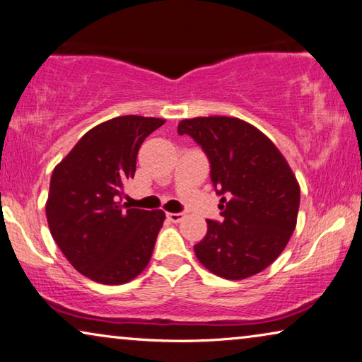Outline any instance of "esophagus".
Segmentation results:
<instances>
[{
    "label": "esophagus",
    "mask_w": 362,
    "mask_h": 362,
    "mask_svg": "<svg viewBox=\"0 0 362 362\" xmlns=\"http://www.w3.org/2000/svg\"><path fill=\"white\" fill-rule=\"evenodd\" d=\"M183 218H185L183 213H167V219L172 221V223H180Z\"/></svg>",
    "instance_id": "esophagus-1"
}]
</instances>
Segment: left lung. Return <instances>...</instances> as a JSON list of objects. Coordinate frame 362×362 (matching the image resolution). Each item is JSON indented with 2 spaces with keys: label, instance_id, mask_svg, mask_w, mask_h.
<instances>
[{
  "label": "left lung",
  "instance_id": "1",
  "mask_svg": "<svg viewBox=\"0 0 362 362\" xmlns=\"http://www.w3.org/2000/svg\"><path fill=\"white\" fill-rule=\"evenodd\" d=\"M211 164L223 221L193 247L199 263L226 279L260 273L281 255L298 223L300 188L279 149L260 129L234 117L179 123Z\"/></svg>",
  "mask_w": 362,
  "mask_h": 362
}]
</instances>
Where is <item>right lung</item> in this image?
<instances>
[{
    "label": "right lung",
    "mask_w": 362,
    "mask_h": 362,
    "mask_svg": "<svg viewBox=\"0 0 362 362\" xmlns=\"http://www.w3.org/2000/svg\"><path fill=\"white\" fill-rule=\"evenodd\" d=\"M165 120L123 115L94 127L53 169L48 228L68 262L100 284H125L148 267L165 213L120 204L139 146Z\"/></svg>",
    "instance_id": "add662e5"
}]
</instances>
